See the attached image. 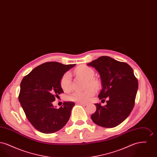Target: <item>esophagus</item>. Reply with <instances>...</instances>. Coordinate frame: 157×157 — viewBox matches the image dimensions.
I'll return each mask as SVG.
<instances>
[{
  "instance_id": "obj_1",
  "label": "esophagus",
  "mask_w": 157,
  "mask_h": 157,
  "mask_svg": "<svg viewBox=\"0 0 157 157\" xmlns=\"http://www.w3.org/2000/svg\"><path fill=\"white\" fill-rule=\"evenodd\" d=\"M77 104L81 105H82V106H86L88 104H86V103H83V102H77L76 103Z\"/></svg>"
}]
</instances>
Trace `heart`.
<instances>
[{"instance_id": "obj_1", "label": "heart", "mask_w": 157, "mask_h": 157, "mask_svg": "<svg viewBox=\"0 0 157 157\" xmlns=\"http://www.w3.org/2000/svg\"><path fill=\"white\" fill-rule=\"evenodd\" d=\"M75 74L87 80L86 87L97 88L98 82L94 78L95 72L92 68L86 65H81L76 67L74 71ZM60 86L62 90L65 92L69 91L72 88V78L70 72H67L62 76L60 80ZM95 94L94 88H90L83 92H74L67 97V99L78 102L85 103L90 101Z\"/></svg>"}]
</instances>
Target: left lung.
Instances as JSON below:
<instances>
[{"label": "left lung", "instance_id": "1", "mask_svg": "<svg viewBox=\"0 0 157 157\" xmlns=\"http://www.w3.org/2000/svg\"><path fill=\"white\" fill-rule=\"evenodd\" d=\"M88 65L95 67L101 76L102 89L99 99H108L105 106L95 104L97 110L91 119L101 127H117L127 119L134 106L138 82L133 69L127 63L105 56Z\"/></svg>", "mask_w": 157, "mask_h": 157}]
</instances>
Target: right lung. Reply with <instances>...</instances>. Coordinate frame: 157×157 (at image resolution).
Returning a JSON list of instances; mask_svg holds the SVG:
<instances>
[{"label": "right lung", "instance_id": "add662e5", "mask_svg": "<svg viewBox=\"0 0 157 157\" xmlns=\"http://www.w3.org/2000/svg\"><path fill=\"white\" fill-rule=\"evenodd\" d=\"M75 65L48 62L37 66L23 78L19 101L28 120L39 132H55L69 119L74 102H65L59 109L52 102L63 92L60 86L62 76Z\"/></svg>", "mask_w": 157, "mask_h": 157}]
</instances>
